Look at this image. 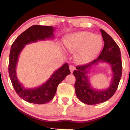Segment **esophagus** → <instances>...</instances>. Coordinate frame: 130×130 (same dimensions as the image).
I'll list each match as a JSON object with an SVG mask.
<instances>
[{
	"instance_id": "34e87169",
	"label": "esophagus",
	"mask_w": 130,
	"mask_h": 130,
	"mask_svg": "<svg viewBox=\"0 0 130 130\" xmlns=\"http://www.w3.org/2000/svg\"><path fill=\"white\" fill-rule=\"evenodd\" d=\"M75 67H74V66H72V65H71L70 67H69V69H70V71H71V73H73V71L75 70Z\"/></svg>"
}]
</instances>
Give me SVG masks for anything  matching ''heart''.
I'll list each match as a JSON object with an SVG mask.
<instances>
[{"instance_id": "b5f03b06", "label": "heart", "mask_w": 130, "mask_h": 130, "mask_svg": "<svg viewBox=\"0 0 130 130\" xmlns=\"http://www.w3.org/2000/svg\"><path fill=\"white\" fill-rule=\"evenodd\" d=\"M66 48L71 53H76L75 59L79 63H86L93 59L101 50L103 41L100 35L80 31L66 37Z\"/></svg>"}]
</instances>
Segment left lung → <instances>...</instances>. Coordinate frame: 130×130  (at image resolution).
<instances>
[{
    "label": "left lung",
    "mask_w": 130,
    "mask_h": 130,
    "mask_svg": "<svg viewBox=\"0 0 130 130\" xmlns=\"http://www.w3.org/2000/svg\"><path fill=\"white\" fill-rule=\"evenodd\" d=\"M104 44L101 54L98 58L89 63L77 66L73 72L76 77L75 84V93L79 100L85 104H99L107 101L114 95L119 86L122 75V62L119 46L105 31L100 29ZM99 62L109 64L112 68L113 77L109 88L98 90L93 88L87 75L91 68Z\"/></svg>",
    "instance_id": "8db88e82"
}]
</instances>
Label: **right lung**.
<instances>
[{
	"label": "right lung",
	"instance_id": "right-lung-1",
	"mask_svg": "<svg viewBox=\"0 0 130 130\" xmlns=\"http://www.w3.org/2000/svg\"><path fill=\"white\" fill-rule=\"evenodd\" d=\"M55 28L52 26L34 25L19 36L11 46L9 55V74L15 92L25 101L42 104L54 98L60 83L70 74L67 63L56 70L46 82L35 88H25L19 82L16 75V67L19 57L26 45L41 40L53 39Z\"/></svg>",
	"mask_w": 130,
	"mask_h": 130
}]
</instances>
